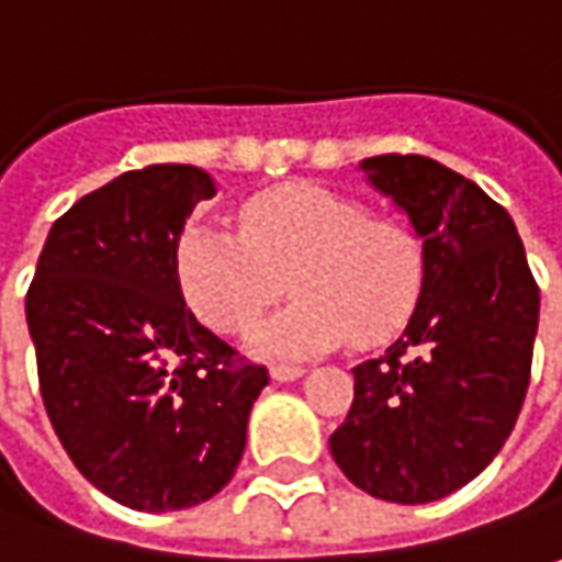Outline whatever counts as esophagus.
I'll list each match as a JSON object with an SVG mask.
<instances>
[{
	"label": "esophagus",
	"mask_w": 562,
	"mask_h": 562,
	"mask_svg": "<svg viewBox=\"0 0 562 562\" xmlns=\"http://www.w3.org/2000/svg\"><path fill=\"white\" fill-rule=\"evenodd\" d=\"M304 376V367H292V363H277L270 367V379L273 382H295V379Z\"/></svg>",
	"instance_id": "esophagus-1"
}]
</instances>
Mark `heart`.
<instances>
[{
	"mask_svg": "<svg viewBox=\"0 0 562 562\" xmlns=\"http://www.w3.org/2000/svg\"><path fill=\"white\" fill-rule=\"evenodd\" d=\"M289 273L295 301L248 333L258 358H307L351 336L392 339L414 314L423 282L416 239L395 221L333 189L292 183L243 207V236L189 223L177 243L186 304L217 333H243L280 295Z\"/></svg>",
	"mask_w": 562,
	"mask_h": 562,
	"instance_id": "obj_1",
	"label": "heart"
}]
</instances>
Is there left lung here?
<instances>
[{"label": "left lung", "instance_id": "8db88e82", "mask_svg": "<svg viewBox=\"0 0 562 562\" xmlns=\"http://www.w3.org/2000/svg\"><path fill=\"white\" fill-rule=\"evenodd\" d=\"M358 167L411 223L423 282L401 339L351 370L329 451L360 492L429 504L473 482L513 432L541 299L516 223L473 180L423 155Z\"/></svg>", "mask_w": 562, "mask_h": 562}]
</instances>
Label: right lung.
I'll use <instances>...</instances> for the list:
<instances>
[{
	"label": "right lung",
	"mask_w": 562,
	"mask_h": 562,
	"mask_svg": "<svg viewBox=\"0 0 562 562\" xmlns=\"http://www.w3.org/2000/svg\"><path fill=\"white\" fill-rule=\"evenodd\" d=\"M217 195L202 167L121 173L52 223L27 292L40 392L74 467L133 510L195 507L233 479L270 382L186 307L177 243Z\"/></svg>",
	"instance_id": "right-lung-1"
}]
</instances>
